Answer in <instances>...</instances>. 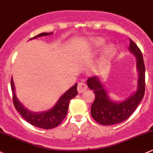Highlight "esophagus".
I'll use <instances>...</instances> for the list:
<instances>
[{"label": "esophagus", "instance_id": "esophagus-1", "mask_svg": "<svg viewBox=\"0 0 153 153\" xmlns=\"http://www.w3.org/2000/svg\"><path fill=\"white\" fill-rule=\"evenodd\" d=\"M88 88V86L84 82H79L78 83V87H77V91L79 94L82 93L83 91H85Z\"/></svg>", "mask_w": 153, "mask_h": 153}]
</instances>
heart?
<instances>
[{
	"label": "heart",
	"mask_w": 153,
	"mask_h": 153,
	"mask_svg": "<svg viewBox=\"0 0 153 153\" xmlns=\"http://www.w3.org/2000/svg\"><path fill=\"white\" fill-rule=\"evenodd\" d=\"M104 43H105V40H104L102 38H100V37H98V38H96L95 40H94L92 41L93 45H94V46H97V47L102 46V45H104ZM113 47L112 46V45H108V46H107L106 48H105V51H104V52H103V53H102V63L105 62V59H106L107 58L109 57L110 55L113 53Z\"/></svg>",
	"instance_id": "1"
}]
</instances>
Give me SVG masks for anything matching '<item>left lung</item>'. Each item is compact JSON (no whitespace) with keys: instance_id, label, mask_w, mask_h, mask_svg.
I'll list each match as a JSON object with an SVG mask.
<instances>
[{"instance_id":"left-lung-1","label":"left lung","mask_w":153,"mask_h":153,"mask_svg":"<svg viewBox=\"0 0 153 153\" xmlns=\"http://www.w3.org/2000/svg\"><path fill=\"white\" fill-rule=\"evenodd\" d=\"M130 51L136 57L137 68L139 72L138 89L135 94L120 103L112 102L108 98L99 79L91 76L87 80L88 86L94 90L95 100L91 105V116L97 123L102 125H114L128 119L140 102L145 92V66L142 53L136 44L130 40Z\"/></svg>"}]
</instances>
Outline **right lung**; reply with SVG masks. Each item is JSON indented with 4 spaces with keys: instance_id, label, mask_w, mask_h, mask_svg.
<instances>
[{
    "instance_id": "1",
    "label": "right lung",
    "mask_w": 153,
    "mask_h": 153,
    "mask_svg": "<svg viewBox=\"0 0 153 153\" xmlns=\"http://www.w3.org/2000/svg\"><path fill=\"white\" fill-rule=\"evenodd\" d=\"M52 33H41L30 40L42 37V36L50 35ZM11 88L12 90V100H13L14 106L15 109L18 111V113L21 115L22 117L32 125L40 127V128L46 129V130L54 128L62 123L67 115L69 102L71 100L78 94L77 84H75L59 98L55 106H53L51 110L44 112V113H32L25 108L17 99L15 94V86H14L12 77L11 79Z\"/></svg>"
}]
</instances>
